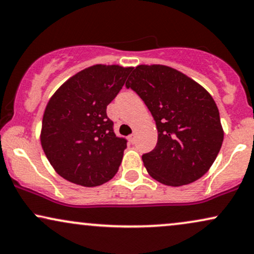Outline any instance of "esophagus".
<instances>
[{"label": "esophagus", "mask_w": 254, "mask_h": 254, "mask_svg": "<svg viewBox=\"0 0 254 254\" xmlns=\"http://www.w3.org/2000/svg\"><path fill=\"white\" fill-rule=\"evenodd\" d=\"M128 140H129L130 143H135V134H130V135L128 136Z\"/></svg>", "instance_id": "1"}]
</instances>
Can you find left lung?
Wrapping results in <instances>:
<instances>
[{"label":"left lung","instance_id":"8db88e82","mask_svg":"<svg viewBox=\"0 0 254 254\" xmlns=\"http://www.w3.org/2000/svg\"><path fill=\"white\" fill-rule=\"evenodd\" d=\"M132 70L126 87L142 99L158 129L155 148L142 155L148 174L174 187L200 179L214 162L224 140L211 94L167 65L140 64Z\"/></svg>","mask_w":254,"mask_h":254}]
</instances>
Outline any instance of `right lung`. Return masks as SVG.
Masks as SVG:
<instances>
[{
	"label": "right lung",
	"instance_id": "add662e5",
	"mask_svg": "<svg viewBox=\"0 0 254 254\" xmlns=\"http://www.w3.org/2000/svg\"><path fill=\"white\" fill-rule=\"evenodd\" d=\"M130 69L117 64L92 65L65 81L48 101L41 145L64 179L95 187L117 174L127 140L115 135L106 109Z\"/></svg>",
	"mask_w": 254,
	"mask_h": 254
}]
</instances>
